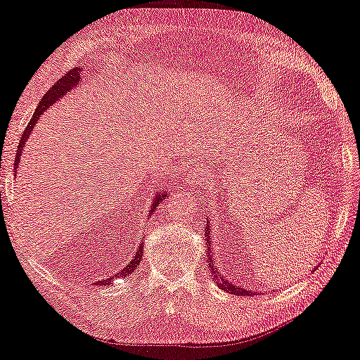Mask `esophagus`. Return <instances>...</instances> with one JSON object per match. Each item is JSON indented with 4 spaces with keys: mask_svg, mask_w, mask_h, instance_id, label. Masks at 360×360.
I'll list each match as a JSON object with an SVG mask.
<instances>
[{
    "mask_svg": "<svg viewBox=\"0 0 360 360\" xmlns=\"http://www.w3.org/2000/svg\"><path fill=\"white\" fill-rule=\"evenodd\" d=\"M193 174H195V172H193Z\"/></svg>",
    "mask_w": 360,
    "mask_h": 360,
    "instance_id": "34e87169",
    "label": "esophagus"
}]
</instances>
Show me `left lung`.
I'll use <instances>...</instances> for the list:
<instances>
[{
  "label": "left lung",
  "instance_id": "obj_1",
  "mask_svg": "<svg viewBox=\"0 0 360 360\" xmlns=\"http://www.w3.org/2000/svg\"><path fill=\"white\" fill-rule=\"evenodd\" d=\"M210 226H206V233H205V238H206V244H211V236H210ZM206 248H208V245H206ZM208 265H210V269H211V274H213V282L218 285L219 288H223V290H226V292H229V293H234V295H239V297H243V295H248V297H250V295H252V290H245V288H240L239 285H236L234 282H228V280L226 278H221V275L216 272V270L213 269V259H211V254H210V249H208Z\"/></svg>",
  "mask_w": 360,
  "mask_h": 360
}]
</instances>
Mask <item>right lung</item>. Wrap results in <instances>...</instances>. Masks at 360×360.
Wrapping results in <instances>:
<instances>
[{"label": "right lung", "instance_id": "add662e5", "mask_svg": "<svg viewBox=\"0 0 360 360\" xmlns=\"http://www.w3.org/2000/svg\"><path fill=\"white\" fill-rule=\"evenodd\" d=\"M80 73H82V68H72L70 72H67L65 75H63L62 78H58L57 80V83L56 85H53L51 90H49L47 93H46V96H42V100H41V103H39V106H37V110L34 111V115H32V117H31V121L27 122V126H26V129H24V134H22V137H21V142H19V146H18V152H16V160H14V170L18 169V164H19V157H21V154H22V147H24V144H26V141H27V137H29V134H31L32 132V129L34 127H36V122L39 121V117L42 116V112L44 111H47L49 108H51L53 103H56L57 100H60V98L65 95L67 91H70L73 86H77L78 83H80L82 80H80ZM169 195V193H165L164 190L162 191H159V193H157V196L154 198V201H152V206H150V213H154V210H155V206H159L160 203H162V200L165 198V196ZM144 238H142V240H141V245L139 248H137V252L134 254V257H132L129 262L126 264V267L122 269V270H120V272L117 274H115L112 275V277H110V278H103V280H100V282H96V285H110V283H112L115 282L116 278H124L126 275H129V274H132V270H136V267L137 265L141 264V259H142V255H144V252H142V249H144Z\"/></svg>", "mask_w": 360, "mask_h": 360}]
</instances>
